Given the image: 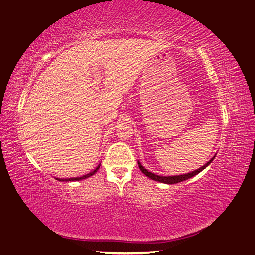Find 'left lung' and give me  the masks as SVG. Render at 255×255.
<instances>
[{
  "label": "left lung",
  "mask_w": 255,
  "mask_h": 255,
  "mask_svg": "<svg viewBox=\"0 0 255 255\" xmlns=\"http://www.w3.org/2000/svg\"><path fill=\"white\" fill-rule=\"evenodd\" d=\"M215 157H212L209 162H208L206 165L202 166V167H200L199 169H197L195 171H191V173H188V174H185V175H179V176H168V177H166V176H158V175H155L153 173H150V171H148L147 169H145L143 166L141 165V163L138 162V167L139 169L142 170V173L144 175H146L148 178L153 179V180H156V181H159V183H164V184H168V185H173V184H178L180 183V181H184L186 179H189L191 177H194V176H196L197 174H199L200 171L204 170L208 165H209L212 160H214Z\"/></svg>",
  "instance_id": "left-lung-1"
}]
</instances>
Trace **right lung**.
<instances>
[{"mask_svg":"<svg viewBox=\"0 0 255 255\" xmlns=\"http://www.w3.org/2000/svg\"><path fill=\"white\" fill-rule=\"evenodd\" d=\"M100 168V165L98 166V167L93 170V171H90L89 174H87V175H85V176H82V177H76V178H67V179H58V180H60V181H76V180H81V179H86V178H88V177H90V176H92V175H95L96 173H97V170Z\"/></svg>","mask_w":255,"mask_h":255,"instance_id":"obj_1","label":"right lung"}]
</instances>
